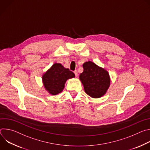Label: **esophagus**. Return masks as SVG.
I'll return each instance as SVG.
<instances>
[{"label":"esophagus","instance_id":"esophagus-1","mask_svg":"<svg viewBox=\"0 0 150 150\" xmlns=\"http://www.w3.org/2000/svg\"><path fill=\"white\" fill-rule=\"evenodd\" d=\"M74 73L75 74V76H78V71H77L76 70L74 71Z\"/></svg>","mask_w":150,"mask_h":150}]
</instances>
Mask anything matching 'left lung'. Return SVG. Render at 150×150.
Masks as SVG:
<instances>
[{
  "instance_id": "obj_1",
  "label": "left lung",
  "mask_w": 150,
  "mask_h": 150,
  "mask_svg": "<svg viewBox=\"0 0 150 150\" xmlns=\"http://www.w3.org/2000/svg\"><path fill=\"white\" fill-rule=\"evenodd\" d=\"M83 71L79 75L85 92L93 98H97L104 96L110 83L108 72L99 67L94 63L88 61L83 64Z\"/></svg>"
}]
</instances>
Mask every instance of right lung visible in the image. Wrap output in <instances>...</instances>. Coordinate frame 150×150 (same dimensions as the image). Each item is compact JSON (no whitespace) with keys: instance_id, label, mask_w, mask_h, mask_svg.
Returning <instances> with one entry per match:
<instances>
[{"instance_id":"1","label":"right lung","mask_w":150,"mask_h":150,"mask_svg":"<svg viewBox=\"0 0 150 150\" xmlns=\"http://www.w3.org/2000/svg\"><path fill=\"white\" fill-rule=\"evenodd\" d=\"M75 77V74L69 69L64 68L60 63H54L42 76L45 88L52 95L61 93L66 81Z\"/></svg>"}]
</instances>
